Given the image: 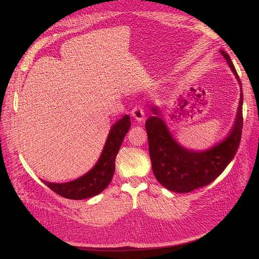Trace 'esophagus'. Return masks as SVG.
Segmentation results:
<instances>
[{"instance_id": "1", "label": "esophagus", "mask_w": 259, "mask_h": 259, "mask_svg": "<svg viewBox=\"0 0 259 259\" xmlns=\"http://www.w3.org/2000/svg\"><path fill=\"white\" fill-rule=\"evenodd\" d=\"M132 115L137 121H143L145 117V110L142 105H136L132 109Z\"/></svg>"}]
</instances>
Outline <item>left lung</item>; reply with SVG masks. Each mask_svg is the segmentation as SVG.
<instances>
[{
	"instance_id": "1",
	"label": "left lung",
	"mask_w": 259,
	"mask_h": 259,
	"mask_svg": "<svg viewBox=\"0 0 259 259\" xmlns=\"http://www.w3.org/2000/svg\"><path fill=\"white\" fill-rule=\"evenodd\" d=\"M221 54L240 82L229 55L224 51H221ZM242 101L241 92L237 121L229 137L213 149L203 152H193L180 147L171 138L166 125L160 117H149L146 131L156 180L170 191L184 193L207 186L221 175L237 153L240 145L243 126ZM152 110L156 113V109Z\"/></svg>"
}]
</instances>
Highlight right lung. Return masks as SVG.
Masks as SVG:
<instances>
[{
    "label": "right lung",
    "instance_id": "right-lung-1",
    "mask_svg": "<svg viewBox=\"0 0 259 259\" xmlns=\"http://www.w3.org/2000/svg\"><path fill=\"white\" fill-rule=\"evenodd\" d=\"M130 126L128 115H124L113 125L99 161L88 174L66 184H54L44 180L42 182L55 193L71 200L88 199L104 191L112 179L115 169V156Z\"/></svg>",
    "mask_w": 259,
    "mask_h": 259
}]
</instances>
